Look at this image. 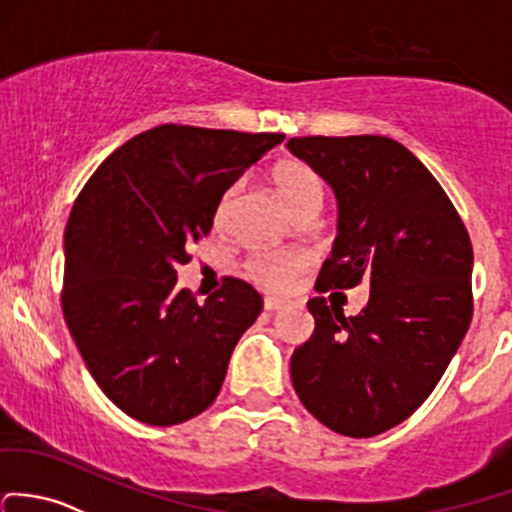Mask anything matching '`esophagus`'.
Masks as SVG:
<instances>
[{
    "label": "esophagus",
    "mask_w": 512,
    "mask_h": 512,
    "mask_svg": "<svg viewBox=\"0 0 512 512\" xmlns=\"http://www.w3.org/2000/svg\"><path fill=\"white\" fill-rule=\"evenodd\" d=\"M284 306H287V301H282V299H274V297L265 299V309L267 311H282Z\"/></svg>",
    "instance_id": "obj_1"
}]
</instances>
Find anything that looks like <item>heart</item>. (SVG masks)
I'll return each instance as SVG.
<instances>
[{"label": "heart", "mask_w": 512, "mask_h": 512, "mask_svg": "<svg viewBox=\"0 0 512 512\" xmlns=\"http://www.w3.org/2000/svg\"><path fill=\"white\" fill-rule=\"evenodd\" d=\"M270 179L274 191L279 193L287 208L297 215L299 220L316 218L324 206L326 188L321 176L316 174L314 166H309L306 161L284 157L272 166ZM242 191V181H233L220 196L218 206H215V225L223 228L228 223L230 213H233L235 203ZM311 257L306 252H255L245 260V272L247 277L255 284H260L267 292H289L292 284L297 282L299 274L309 270Z\"/></svg>", "instance_id": "b5f03b06"}]
</instances>
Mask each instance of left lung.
I'll use <instances>...</instances> for the list:
<instances>
[{"instance_id":"8db88e82","label":"left lung","mask_w":512,"mask_h":512,"mask_svg":"<svg viewBox=\"0 0 512 512\" xmlns=\"http://www.w3.org/2000/svg\"><path fill=\"white\" fill-rule=\"evenodd\" d=\"M338 198V238L316 292L370 284L358 316L309 299L314 336L292 355L301 405L343 437H375L432 395L469 331L473 247L439 181L380 134L292 137Z\"/></svg>"}]
</instances>
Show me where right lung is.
Returning a JSON list of instances; mask_svg holds the SVG:
<instances>
[{
    "label": "right lung",
    "instance_id": "1",
    "mask_svg": "<svg viewBox=\"0 0 512 512\" xmlns=\"http://www.w3.org/2000/svg\"><path fill=\"white\" fill-rule=\"evenodd\" d=\"M279 142L284 134L159 125L115 149L75 198L63 316L95 383L129 417L171 427L218 397L262 297L225 277L198 304L176 289V267L211 233L225 188Z\"/></svg>",
    "mask_w": 512,
    "mask_h": 512
}]
</instances>
